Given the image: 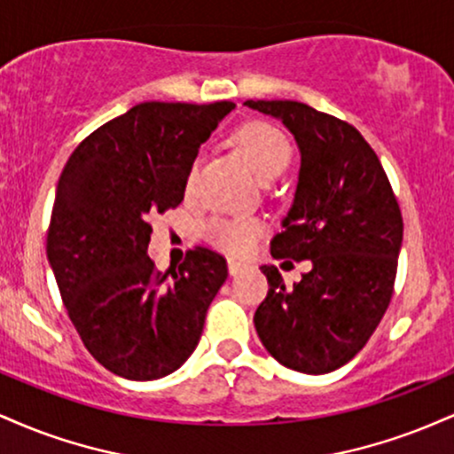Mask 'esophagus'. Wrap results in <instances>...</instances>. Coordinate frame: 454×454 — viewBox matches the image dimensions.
Here are the masks:
<instances>
[{"instance_id": "esophagus-1", "label": "esophagus", "mask_w": 454, "mask_h": 454, "mask_svg": "<svg viewBox=\"0 0 454 454\" xmlns=\"http://www.w3.org/2000/svg\"><path fill=\"white\" fill-rule=\"evenodd\" d=\"M249 264L247 262H241V260H234V258H228V273L231 275H237L241 273L243 269H247Z\"/></svg>"}]
</instances>
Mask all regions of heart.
Wrapping results in <instances>:
<instances>
[{
	"label": "heart",
	"instance_id": "b5f03b06",
	"mask_svg": "<svg viewBox=\"0 0 454 454\" xmlns=\"http://www.w3.org/2000/svg\"><path fill=\"white\" fill-rule=\"evenodd\" d=\"M237 140L262 181L278 179L293 161V145L288 137L270 123H247L237 132ZM198 168H200V158L192 161L190 170H187V192L196 184ZM202 232H205L207 241H211L226 254L245 256L256 247L258 239L264 234V222L252 215H211L202 223Z\"/></svg>",
	"mask_w": 454,
	"mask_h": 454
}]
</instances>
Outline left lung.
Listing matches in <instances>:
<instances>
[{
	"label": "left lung",
	"mask_w": 454,
	"mask_h": 454,
	"mask_svg": "<svg viewBox=\"0 0 454 454\" xmlns=\"http://www.w3.org/2000/svg\"><path fill=\"white\" fill-rule=\"evenodd\" d=\"M281 119L301 149L299 185L270 256L311 260L286 288L264 264L269 293L254 316L260 341L284 367L328 373L352 361L393 299L403 217L376 151L348 121L294 100H247Z\"/></svg>",
	"instance_id": "8db88e82"
}]
</instances>
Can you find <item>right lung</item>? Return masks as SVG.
Returning a JSON list of instances; mask_svg holds the SVG:
<instances>
[{
	"label": "right lung",
	"mask_w": 454,
	"mask_h": 454,
	"mask_svg": "<svg viewBox=\"0 0 454 454\" xmlns=\"http://www.w3.org/2000/svg\"><path fill=\"white\" fill-rule=\"evenodd\" d=\"M232 102H143L104 123L67 158L46 256L82 343L108 372L158 380L196 350L228 278L226 260L190 249L176 270L147 256L151 217L181 205L198 149Z\"/></svg>",
	"instance_id": "obj_1"
}]
</instances>
